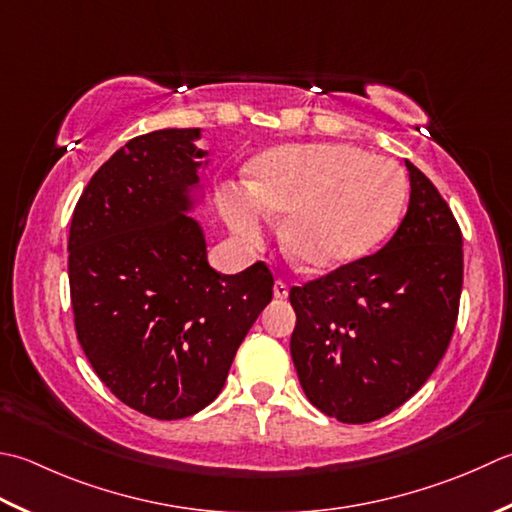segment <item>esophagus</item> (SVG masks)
Listing matches in <instances>:
<instances>
[{
  "instance_id": "esophagus-1",
  "label": "esophagus",
  "mask_w": 512,
  "mask_h": 512,
  "mask_svg": "<svg viewBox=\"0 0 512 512\" xmlns=\"http://www.w3.org/2000/svg\"><path fill=\"white\" fill-rule=\"evenodd\" d=\"M273 293L277 299H286L288 297V284L284 282V279H277L275 286H273Z\"/></svg>"
}]
</instances>
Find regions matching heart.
<instances>
[{"label": "heart", "instance_id": "b5f03b06", "mask_svg": "<svg viewBox=\"0 0 512 512\" xmlns=\"http://www.w3.org/2000/svg\"><path fill=\"white\" fill-rule=\"evenodd\" d=\"M248 188L219 190L233 233L262 242L268 215H286L290 257L308 270H330L368 255L393 233L406 186L384 157L346 144L270 148L248 168Z\"/></svg>", "mask_w": 512, "mask_h": 512}]
</instances>
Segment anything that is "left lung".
<instances>
[{
    "label": "left lung",
    "instance_id": "8db88e82",
    "mask_svg": "<svg viewBox=\"0 0 512 512\" xmlns=\"http://www.w3.org/2000/svg\"><path fill=\"white\" fill-rule=\"evenodd\" d=\"M406 217L373 255L290 288V355L310 404L368 424L408 402L442 362L464 284L453 210L410 162Z\"/></svg>",
    "mask_w": 512,
    "mask_h": 512
}]
</instances>
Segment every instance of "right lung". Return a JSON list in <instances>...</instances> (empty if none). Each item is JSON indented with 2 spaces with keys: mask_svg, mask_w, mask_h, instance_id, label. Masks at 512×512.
Masks as SVG:
<instances>
[{
  "mask_svg": "<svg viewBox=\"0 0 512 512\" xmlns=\"http://www.w3.org/2000/svg\"><path fill=\"white\" fill-rule=\"evenodd\" d=\"M199 128L133 137L99 166L73 210L68 282L75 333L119 402L182 419L224 388L239 344L273 299L257 262L222 275L186 213L206 153Z\"/></svg>",
  "mask_w": 512,
  "mask_h": 512,
  "instance_id": "1",
  "label": "right lung"
}]
</instances>
